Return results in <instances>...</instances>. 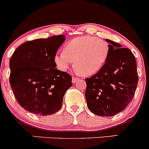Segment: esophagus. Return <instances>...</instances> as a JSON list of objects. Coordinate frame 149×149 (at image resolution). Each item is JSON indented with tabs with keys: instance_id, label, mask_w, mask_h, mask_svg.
I'll return each instance as SVG.
<instances>
[{
	"instance_id": "obj_1",
	"label": "esophagus",
	"mask_w": 149,
	"mask_h": 149,
	"mask_svg": "<svg viewBox=\"0 0 149 149\" xmlns=\"http://www.w3.org/2000/svg\"><path fill=\"white\" fill-rule=\"evenodd\" d=\"M79 80V78H77V77H72V83H76L77 82V81Z\"/></svg>"
}]
</instances>
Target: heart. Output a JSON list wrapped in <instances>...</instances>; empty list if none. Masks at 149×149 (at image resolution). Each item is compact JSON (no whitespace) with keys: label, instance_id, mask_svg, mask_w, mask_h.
Masks as SVG:
<instances>
[{"label":"heart","instance_id":"1","mask_svg":"<svg viewBox=\"0 0 149 149\" xmlns=\"http://www.w3.org/2000/svg\"><path fill=\"white\" fill-rule=\"evenodd\" d=\"M109 45L94 36L74 38L65 44L64 52H56L54 61L61 71L65 72L74 61L77 71L83 75H92L102 69L108 59Z\"/></svg>","mask_w":149,"mask_h":149}]
</instances>
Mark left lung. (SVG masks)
<instances>
[{
    "instance_id": "left-lung-1",
    "label": "left lung",
    "mask_w": 149,
    "mask_h": 149,
    "mask_svg": "<svg viewBox=\"0 0 149 149\" xmlns=\"http://www.w3.org/2000/svg\"><path fill=\"white\" fill-rule=\"evenodd\" d=\"M105 41L110 43L108 59L99 72L85 79V98L92 113L113 116L131 102L139 76L136 58L131 50L110 39Z\"/></svg>"
}]
</instances>
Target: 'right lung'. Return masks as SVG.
<instances>
[{
  "mask_svg": "<svg viewBox=\"0 0 149 149\" xmlns=\"http://www.w3.org/2000/svg\"><path fill=\"white\" fill-rule=\"evenodd\" d=\"M64 41L65 36L58 35L26 41L12 55L9 82L16 100L27 111L45 116L62 108L72 77L55 68L54 56Z\"/></svg>",
  "mask_w": 149,
  "mask_h": 149,
  "instance_id": "right-lung-1",
  "label": "right lung"
}]
</instances>
